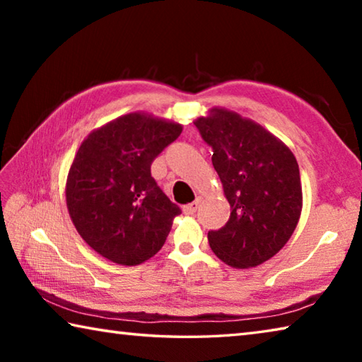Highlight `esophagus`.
<instances>
[{"label": "esophagus", "mask_w": 362, "mask_h": 362, "mask_svg": "<svg viewBox=\"0 0 362 362\" xmlns=\"http://www.w3.org/2000/svg\"><path fill=\"white\" fill-rule=\"evenodd\" d=\"M198 207H199V199H196L193 203L183 206V212H185L187 216H193V214L198 211Z\"/></svg>", "instance_id": "34e87169"}]
</instances>
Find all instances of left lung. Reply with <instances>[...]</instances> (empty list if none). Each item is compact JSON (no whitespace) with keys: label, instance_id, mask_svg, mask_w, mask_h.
Instances as JSON below:
<instances>
[{"label":"left lung","instance_id":"1","mask_svg":"<svg viewBox=\"0 0 362 362\" xmlns=\"http://www.w3.org/2000/svg\"><path fill=\"white\" fill-rule=\"evenodd\" d=\"M194 126L212 146L231 214L207 233L212 252L233 268H249L276 255L289 241L302 212V183L293 153L252 119L212 108Z\"/></svg>","mask_w":362,"mask_h":362}]
</instances>
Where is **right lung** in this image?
<instances>
[{
	"label": "right lung",
	"mask_w": 362,
	"mask_h": 362,
	"mask_svg": "<svg viewBox=\"0 0 362 362\" xmlns=\"http://www.w3.org/2000/svg\"><path fill=\"white\" fill-rule=\"evenodd\" d=\"M182 124L142 112L89 134L66 177V207L79 236L118 265H140L163 247L182 212L151 177V163Z\"/></svg>",
	"instance_id": "add662e5"
}]
</instances>
